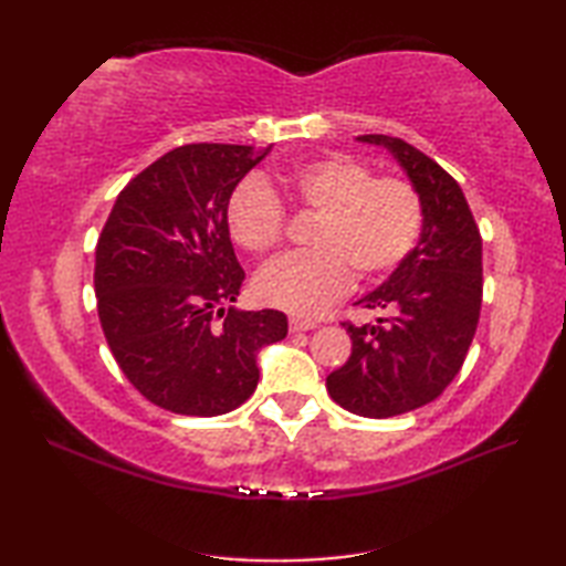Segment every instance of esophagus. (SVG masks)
<instances>
[{"mask_svg":"<svg viewBox=\"0 0 566 566\" xmlns=\"http://www.w3.org/2000/svg\"><path fill=\"white\" fill-rule=\"evenodd\" d=\"M290 328L294 333H298V331H314L316 323L314 321H306V318H290Z\"/></svg>","mask_w":566,"mask_h":566,"instance_id":"obj_1","label":"esophagus"}]
</instances>
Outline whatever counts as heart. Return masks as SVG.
Masks as SVG:
<instances>
[{
    "label": "heart",
    "mask_w": 566,
    "mask_h": 566,
    "mask_svg": "<svg viewBox=\"0 0 566 566\" xmlns=\"http://www.w3.org/2000/svg\"><path fill=\"white\" fill-rule=\"evenodd\" d=\"M298 209L318 216L311 252L286 255L264 268L255 292L264 304L314 316L350 290L353 272L377 282L411 255L426 223L418 187L401 175H375L350 155H323L282 175ZM226 226L235 243L264 255L284 240L286 211L260 179L240 182L226 203Z\"/></svg>",
    "instance_id": "obj_1"
}]
</instances>
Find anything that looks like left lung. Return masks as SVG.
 Segmentation results:
<instances>
[{
	"instance_id": "obj_1",
	"label": "left lung",
	"mask_w": 566,
	"mask_h": 566,
	"mask_svg": "<svg viewBox=\"0 0 566 566\" xmlns=\"http://www.w3.org/2000/svg\"><path fill=\"white\" fill-rule=\"evenodd\" d=\"M387 146L426 207L420 243L387 282L359 298L375 321H343L353 353L326 379L335 403L389 418L436 401L448 389L476 333L482 311V233L457 179L394 136H359Z\"/></svg>"
}]
</instances>
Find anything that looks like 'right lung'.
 <instances>
[{
  "label": "right lung",
  "instance_id": "add662e5",
  "mask_svg": "<svg viewBox=\"0 0 566 566\" xmlns=\"http://www.w3.org/2000/svg\"><path fill=\"white\" fill-rule=\"evenodd\" d=\"M268 148L189 143L116 197L94 264L104 338L126 379L179 416H221L258 387L260 347L282 340V311L231 306L245 272L226 226L235 185Z\"/></svg>",
  "mask_w": 566,
  "mask_h": 566
}]
</instances>
